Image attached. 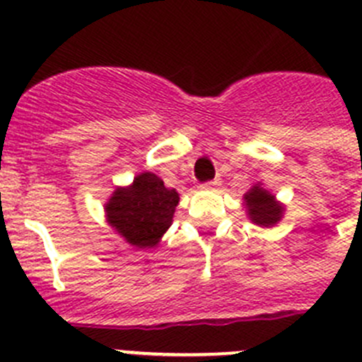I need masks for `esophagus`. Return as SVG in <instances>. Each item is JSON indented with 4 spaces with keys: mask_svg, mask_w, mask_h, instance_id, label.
Returning <instances> with one entry per match:
<instances>
[{
    "mask_svg": "<svg viewBox=\"0 0 362 362\" xmlns=\"http://www.w3.org/2000/svg\"><path fill=\"white\" fill-rule=\"evenodd\" d=\"M221 185V178H214V180H209L203 184V189H216Z\"/></svg>",
    "mask_w": 362,
    "mask_h": 362,
    "instance_id": "obj_1",
    "label": "esophagus"
}]
</instances>
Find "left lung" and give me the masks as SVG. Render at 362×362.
Listing matches in <instances>:
<instances>
[{"mask_svg":"<svg viewBox=\"0 0 362 362\" xmlns=\"http://www.w3.org/2000/svg\"><path fill=\"white\" fill-rule=\"evenodd\" d=\"M244 199L252 223L259 226H272L281 219L283 206L265 189L252 187Z\"/></svg>","mask_w":362,"mask_h":362,"instance_id":"obj_1","label":"left lung"}]
</instances>
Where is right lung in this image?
Returning a JSON list of instances; mask_svg holds the SVG:
<instances>
[{
  "label": "right lung",
  "instance_id": "obj_1",
  "mask_svg": "<svg viewBox=\"0 0 362 362\" xmlns=\"http://www.w3.org/2000/svg\"><path fill=\"white\" fill-rule=\"evenodd\" d=\"M178 192L164 187V182L153 173H141L131 187L113 192L106 205L111 226L136 247H153L164 231L171 226Z\"/></svg>",
  "mask_w": 362,
  "mask_h": 362
}]
</instances>
